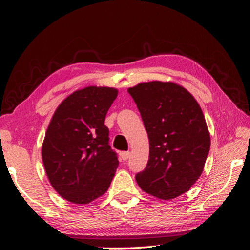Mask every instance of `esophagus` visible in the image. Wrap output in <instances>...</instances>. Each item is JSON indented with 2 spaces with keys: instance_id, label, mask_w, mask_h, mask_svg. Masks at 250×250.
<instances>
[{
  "instance_id": "34e87169",
  "label": "esophagus",
  "mask_w": 250,
  "mask_h": 250,
  "mask_svg": "<svg viewBox=\"0 0 250 250\" xmlns=\"http://www.w3.org/2000/svg\"><path fill=\"white\" fill-rule=\"evenodd\" d=\"M119 155H121V158H122V160H127L128 159V157H129V152L128 151H122L121 153H119Z\"/></svg>"
}]
</instances>
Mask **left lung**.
I'll return each instance as SVG.
<instances>
[{
    "label": "left lung",
    "instance_id": "obj_1",
    "mask_svg": "<svg viewBox=\"0 0 250 250\" xmlns=\"http://www.w3.org/2000/svg\"><path fill=\"white\" fill-rule=\"evenodd\" d=\"M127 91L149 138V160L136 182L153 197L174 199L197 182L209 152L203 110L187 88L173 82H146Z\"/></svg>",
    "mask_w": 250,
    "mask_h": 250
}]
</instances>
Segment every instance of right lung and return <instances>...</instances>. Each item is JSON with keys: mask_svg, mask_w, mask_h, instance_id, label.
I'll list each match as a JSON object with an SVG mask.
<instances>
[{"mask_svg": "<svg viewBox=\"0 0 250 250\" xmlns=\"http://www.w3.org/2000/svg\"><path fill=\"white\" fill-rule=\"evenodd\" d=\"M118 90L87 86L64 99L54 111L42 146L47 179L63 199L85 205L107 192L118 167L109 146L105 115Z\"/></svg>", "mask_w": 250, "mask_h": 250, "instance_id": "obj_1", "label": "right lung"}]
</instances>
